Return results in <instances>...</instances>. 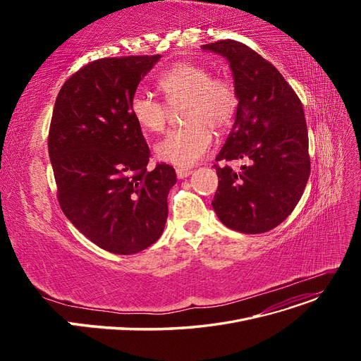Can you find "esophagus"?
Here are the masks:
<instances>
[{
    "instance_id": "1",
    "label": "esophagus",
    "mask_w": 361,
    "mask_h": 361,
    "mask_svg": "<svg viewBox=\"0 0 361 361\" xmlns=\"http://www.w3.org/2000/svg\"><path fill=\"white\" fill-rule=\"evenodd\" d=\"M176 173H177V177H178L180 180H183V178H187L188 176H192L193 171H192L190 168H177Z\"/></svg>"
}]
</instances>
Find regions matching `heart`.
I'll return each instance as SVG.
<instances>
[{
    "label": "heart",
    "mask_w": 361,
    "mask_h": 361,
    "mask_svg": "<svg viewBox=\"0 0 361 361\" xmlns=\"http://www.w3.org/2000/svg\"><path fill=\"white\" fill-rule=\"evenodd\" d=\"M157 85L167 105L137 92L130 101L131 117L142 131L161 133L168 121V108L184 105L183 120L188 127L171 131L157 143L155 152L162 162L193 166L211 152L212 128L221 133L231 126L238 106L235 87L230 79L212 78L209 68L190 61L166 68Z\"/></svg>",
    "instance_id": "obj_1"
}]
</instances>
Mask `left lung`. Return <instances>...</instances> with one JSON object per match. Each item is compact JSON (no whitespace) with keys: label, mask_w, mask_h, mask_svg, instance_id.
<instances>
[{"label":"left lung","mask_w":361,"mask_h":361,"mask_svg":"<svg viewBox=\"0 0 361 361\" xmlns=\"http://www.w3.org/2000/svg\"><path fill=\"white\" fill-rule=\"evenodd\" d=\"M228 61L238 98L228 137L215 161H245L233 171L215 165L212 200L219 221L244 234L275 228L298 203L310 176L302 105L282 74L252 48L225 39L202 45Z\"/></svg>","instance_id":"left-lung-1"}]
</instances>
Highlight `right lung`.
<instances>
[{
    "mask_svg": "<svg viewBox=\"0 0 361 361\" xmlns=\"http://www.w3.org/2000/svg\"><path fill=\"white\" fill-rule=\"evenodd\" d=\"M161 55L97 60L63 85L48 150L64 215L116 255H135L164 233L173 166L147 169L149 147L130 101Z\"/></svg>",
    "mask_w": 361,
    "mask_h": 361,
    "instance_id": "1",
    "label": "right lung"
}]
</instances>
